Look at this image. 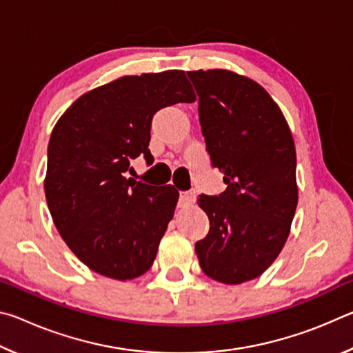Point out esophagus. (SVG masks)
<instances>
[{
  "label": "esophagus",
  "mask_w": 353,
  "mask_h": 353,
  "mask_svg": "<svg viewBox=\"0 0 353 353\" xmlns=\"http://www.w3.org/2000/svg\"><path fill=\"white\" fill-rule=\"evenodd\" d=\"M194 199H196L194 191H181V194H179V204H181V207L193 204Z\"/></svg>",
  "instance_id": "1"
}]
</instances>
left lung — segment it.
<instances>
[{"instance_id":"1","label":"left lung","mask_w":353,"mask_h":353,"mask_svg":"<svg viewBox=\"0 0 353 353\" xmlns=\"http://www.w3.org/2000/svg\"><path fill=\"white\" fill-rule=\"evenodd\" d=\"M212 166L227 188L201 194L210 221L196 243L208 277L238 285L261 276L283 249L297 207L296 148L282 110L265 88L227 70L187 71Z\"/></svg>"}]
</instances>
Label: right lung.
<instances>
[{
    "label": "right lung",
    "mask_w": 353,
    "mask_h": 353,
    "mask_svg": "<svg viewBox=\"0 0 353 353\" xmlns=\"http://www.w3.org/2000/svg\"><path fill=\"white\" fill-rule=\"evenodd\" d=\"M181 70L124 76L82 94L52 129L45 196L59 234L83 265L130 280L152 266L179 191L135 179L130 160L149 152L155 112L193 103Z\"/></svg>",
    "instance_id": "obj_1"
}]
</instances>
